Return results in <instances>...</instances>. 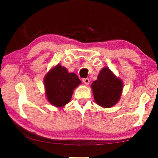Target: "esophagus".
Wrapping results in <instances>:
<instances>
[{"label": "esophagus", "instance_id": "1", "mask_svg": "<svg viewBox=\"0 0 158 158\" xmlns=\"http://www.w3.org/2000/svg\"><path fill=\"white\" fill-rule=\"evenodd\" d=\"M82 81L84 82L85 85H89V83H90V80H89V79H88V78H84V79H82Z\"/></svg>", "mask_w": 158, "mask_h": 158}]
</instances>
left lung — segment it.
Returning a JSON list of instances; mask_svg holds the SVG:
<instances>
[{
    "instance_id": "left-lung-1",
    "label": "left lung",
    "mask_w": 158,
    "mask_h": 158,
    "mask_svg": "<svg viewBox=\"0 0 158 158\" xmlns=\"http://www.w3.org/2000/svg\"><path fill=\"white\" fill-rule=\"evenodd\" d=\"M123 81L106 67L102 69L97 80L91 88L96 103L102 107L109 108L118 102L123 90Z\"/></svg>"
}]
</instances>
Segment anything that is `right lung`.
Instances as JSON below:
<instances>
[{"label": "right lung", "mask_w": 158, "mask_h": 158, "mask_svg": "<svg viewBox=\"0 0 158 158\" xmlns=\"http://www.w3.org/2000/svg\"><path fill=\"white\" fill-rule=\"evenodd\" d=\"M47 100L56 107H63L72 98L74 89L81 84L76 74L69 73L58 64L48 72L44 79Z\"/></svg>", "instance_id": "add662e5"}]
</instances>
